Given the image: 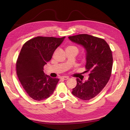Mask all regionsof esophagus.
<instances>
[{
  "instance_id": "esophagus-1",
  "label": "esophagus",
  "mask_w": 130,
  "mask_h": 130,
  "mask_svg": "<svg viewBox=\"0 0 130 130\" xmlns=\"http://www.w3.org/2000/svg\"><path fill=\"white\" fill-rule=\"evenodd\" d=\"M62 78L63 80H68V78H69V77H68V76H62Z\"/></svg>"
}]
</instances>
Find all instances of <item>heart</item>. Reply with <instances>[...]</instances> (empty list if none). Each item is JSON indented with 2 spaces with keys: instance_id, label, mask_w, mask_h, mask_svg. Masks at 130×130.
Instances as JSON below:
<instances>
[{
  "instance_id": "heart-1",
  "label": "heart",
  "mask_w": 130,
  "mask_h": 130,
  "mask_svg": "<svg viewBox=\"0 0 130 130\" xmlns=\"http://www.w3.org/2000/svg\"><path fill=\"white\" fill-rule=\"evenodd\" d=\"M67 48H76V49H77V48H76V46H73V45H70V46H68Z\"/></svg>"
}]
</instances>
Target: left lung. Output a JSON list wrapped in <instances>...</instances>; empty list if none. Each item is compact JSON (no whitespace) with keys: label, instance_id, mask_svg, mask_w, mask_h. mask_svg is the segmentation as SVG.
Here are the masks:
<instances>
[{"label":"left lung","instance_id":"8db88e82","mask_svg":"<svg viewBox=\"0 0 130 130\" xmlns=\"http://www.w3.org/2000/svg\"><path fill=\"white\" fill-rule=\"evenodd\" d=\"M68 38L85 49L86 72H89L85 82L77 78V85L72 93L80 99L88 100L96 96L109 80L113 65L111 50L104 39L91 35L80 34Z\"/></svg>","mask_w":130,"mask_h":130}]
</instances>
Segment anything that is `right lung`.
<instances>
[{
    "label": "right lung",
    "instance_id": "right-lung-1",
    "mask_svg": "<svg viewBox=\"0 0 130 130\" xmlns=\"http://www.w3.org/2000/svg\"><path fill=\"white\" fill-rule=\"evenodd\" d=\"M65 37L38 36L23 45L16 62V71L23 88L32 99L41 101L53 94L59 79L45 74L43 67Z\"/></svg>",
    "mask_w": 130,
    "mask_h": 130
}]
</instances>
